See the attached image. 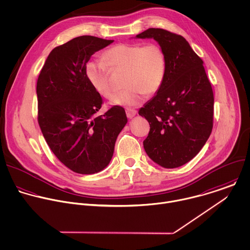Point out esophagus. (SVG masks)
Segmentation results:
<instances>
[{
    "instance_id": "esophagus-1",
    "label": "esophagus",
    "mask_w": 250,
    "mask_h": 250,
    "mask_svg": "<svg viewBox=\"0 0 250 250\" xmlns=\"http://www.w3.org/2000/svg\"><path fill=\"white\" fill-rule=\"evenodd\" d=\"M136 113H137V111H136L134 108H130V107H127V108H126V115H127V117H128L129 119L133 118V117L136 115Z\"/></svg>"
}]
</instances>
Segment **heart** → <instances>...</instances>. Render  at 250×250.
I'll list each match as a JSON object with an SVG mask.
<instances>
[{
    "label": "heart",
    "mask_w": 250,
    "mask_h": 250,
    "mask_svg": "<svg viewBox=\"0 0 250 250\" xmlns=\"http://www.w3.org/2000/svg\"><path fill=\"white\" fill-rule=\"evenodd\" d=\"M104 60H90L85 65V74L97 93L109 99L114 89L109 80L110 69L125 70L123 91L111 100L113 104L136 106L146 96L155 95L166 75V57L163 49L155 43H119L107 49Z\"/></svg>",
    "instance_id": "obj_1"
}]
</instances>
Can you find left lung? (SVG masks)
I'll return each instance as SVG.
<instances>
[{
	"instance_id": "8db88e82",
	"label": "left lung",
	"mask_w": 250,
	"mask_h": 250,
	"mask_svg": "<svg viewBox=\"0 0 250 250\" xmlns=\"http://www.w3.org/2000/svg\"><path fill=\"white\" fill-rule=\"evenodd\" d=\"M137 38H153L166 57V75L157 94L139 110L149 123L147 155L164 168L191 160L213 128L214 96L203 61L181 35L148 28Z\"/></svg>"
}]
</instances>
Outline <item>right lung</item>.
<instances>
[{
	"label": "right lung",
	"mask_w": 250,
	"mask_h": 250,
	"mask_svg": "<svg viewBox=\"0 0 250 250\" xmlns=\"http://www.w3.org/2000/svg\"><path fill=\"white\" fill-rule=\"evenodd\" d=\"M113 40L76 37L56 47L37 80L38 123L58 159L78 174H94L111 160L117 136L127 123L115 105L97 116L104 103L85 74V65Z\"/></svg>",
	"instance_id": "1"
}]
</instances>
